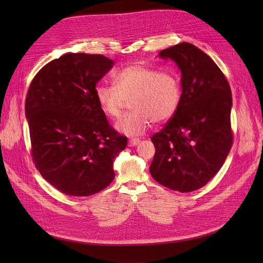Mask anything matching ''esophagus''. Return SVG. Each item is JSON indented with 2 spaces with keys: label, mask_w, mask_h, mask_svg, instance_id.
<instances>
[{
  "label": "esophagus",
  "mask_w": 263,
  "mask_h": 263,
  "mask_svg": "<svg viewBox=\"0 0 263 263\" xmlns=\"http://www.w3.org/2000/svg\"><path fill=\"white\" fill-rule=\"evenodd\" d=\"M139 142H140V140H139L138 138H131V139L129 140L128 144H129L130 146H134V145H137V144H139Z\"/></svg>",
  "instance_id": "34e87169"
}]
</instances>
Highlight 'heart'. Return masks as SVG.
Segmentation results:
<instances>
[{
    "instance_id": "b5f03b06",
    "label": "heart",
    "mask_w": 263,
    "mask_h": 263,
    "mask_svg": "<svg viewBox=\"0 0 263 263\" xmlns=\"http://www.w3.org/2000/svg\"><path fill=\"white\" fill-rule=\"evenodd\" d=\"M114 86L99 85L96 89L98 104L103 114L112 120L121 117L127 101L133 110L117 124L121 133L137 137L142 135L152 123H164L177 112L182 89L177 74L170 70L132 64L119 70Z\"/></svg>"
}]
</instances>
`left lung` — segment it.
<instances>
[{
	"instance_id": "left-lung-1",
	"label": "left lung",
	"mask_w": 263,
	"mask_h": 263,
	"mask_svg": "<svg viewBox=\"0 0 263 263\" xmlns=\"http://www.w3.org/2000/svg\"><path fill=\"white\" fill-rule=\"evenodd\" d=\"M159 57L180 68L182 97L175 116L151 137L149 173L170 190L191 193L217 174L231 149V88L216 63L192 44L162 50Z\"/></svg>"
}]
</instances>
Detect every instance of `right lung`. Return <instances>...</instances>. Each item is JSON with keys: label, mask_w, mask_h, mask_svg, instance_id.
<instances>
[{"label": "right lung", "mask_w": 263, "mask_h": 263, "mask_svg": "<svg viewBox=\"0 0 263 263\" xmlns=\"http://www.w3.org/2000/svg\"><path fill=\"white\" fill-rule=\"evenodd\" d=\"M114 63L103 55L68 53L47 63L29 86L32 160L65 195L88 197L106 189L115 179L114 161L127 146L96 97L97 83Z\"/></svg>", "instance_id": "add662e5"}]
</instances>
